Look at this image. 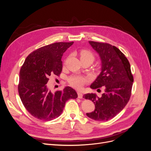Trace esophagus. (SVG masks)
Wrapping results in <instances>:
<instances>
[{
  "instance_id": "34e87169",
  "label": "esophagus",
  "mask_w": 151,
  "mask_h": 151,
  "mask_svg": "<svg viewBox=\"0 0 151 151\" xmlns=\"http://www.w3.org/2000/svg\"><path fill=\"white\" fill-rule=\"evenodd\" d=\"M77 94H78V98L79 99L83 98V94H82L81 92L77 93Z\"/></svg>"
}]
</instances>
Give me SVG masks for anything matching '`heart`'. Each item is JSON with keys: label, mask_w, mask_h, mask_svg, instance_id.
<instances>
[{"label": "heart", "mask_w": 151, "mask_h": 151, "mask_svg": "<svg viewBox=\"0 0 151 151\" xmlns=\"http://www.w3.org/2000/svg\"><path fill=\"white\" fill-rule=\"evenodd\" d=\"M81 55V59L84 58H89L91 59L93 61L94 60V55L93 54L91 53L89 50H82L80 53ZM88 81V79L84 77L83 76H79V75H74L71 76L69 79H68V82H69L70 84L74 87L76 88L80 89L83 87V86Z\"/></svg>", "instance_id": "heart-1"}]
</instances>
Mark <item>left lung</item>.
<instances>
[{
  "instance_id": "obj_1",
  "label": "left lung",
  "mask_w": 151,
  "mask_h": 151,
  "mask_svg": "<svg viewBox=\"0 0 151 151\" xmlns=\"http://www.w3.org/2000/svg\"><path fill=\"white\" fill-rule=\"evenodd\" d=\"M89 43L101 62V72L90 88L99 89L103 87L104 92L101 97L93 93L83 96L95 104L94 110L86 115L94 120L107 121L119 113L129 102L134 77L129 60L119 49L108 43Z\"/></svg>"
}]
</instances>
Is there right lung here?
Listing matches in <instances>:
<instances>
[{
	"label": "right lung",
	"mask_w": 151,
	"mask_h": 151,
	"mask_svg": "<svg viewBox=\"0 0 151 151\" xmlns=\"http://www.w3.org/2000/svg\"><path fill=\"white\" fill-rule=\"evenodd\" d=\"M73 43L58 42L41 47L27 57L21 68L19 96L28 111L37 119H55L62 114L67 100L77 98L69 86L53 93L47 84L49 76L60 74L63 54Z\"/></svg>",
	"instance_id": "right-lung-1"
}]
</instances>
